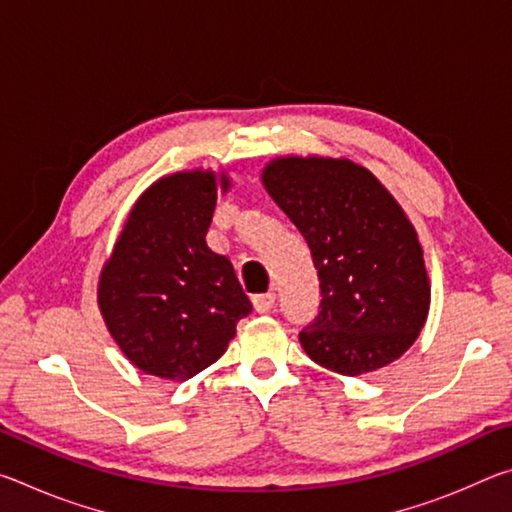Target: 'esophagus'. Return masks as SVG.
<instances>
[{"mask_svg": "<svg viewBox=\"0 0 512 512\" xmlns=\"http://www.w3.org/2000/svg\"><path fill=\"white\" fill-rule=\"evenodd\" d=\"M253 307L257 314H266V311H271L275 307V293L273 291L259 293V296L253 298Z\"/></svg>", "mask_w": 512, "mask_h": 512, "instance_id": "esophagus-1", "label": "esophagus"}]
</instances>
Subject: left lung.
Segmentation results:
<instances>
[{"label": "left lung", "instance_id": "obj_1", "mask_svg": "<svg viewBox=\"0 0 512 512\" xmlns=\"http://www.w3.org/2000/svg\"><path fill=\"white\" fill-rule=\"evenodd\" d=\"M262 185L307 239L320 314L300 332L311 361L345 377L386 368L418 339L431 284L413 223L363 164L280 155Z\"/></svg>", "mask_w": 512, "mask_h": 512}]
</instances>
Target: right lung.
<instances>
[{
  "instance_id": "obj_1",
  "label": "right lung",
  "mask_w": 512,
  "mask_h": 512,
  "mask_svg": "<svg viewBox=\"0 0 512 512\" xmlns=\"http://www.w3.org/2000/svg\"><path fill=\"white\" fill-rule=\"evenodd\" d=\"M225 171H176L128 212L101 268L97 305L112 341L146 375L187 381L223 357L253 307L205 235Z\"/></svg>"
}]
</instances>
